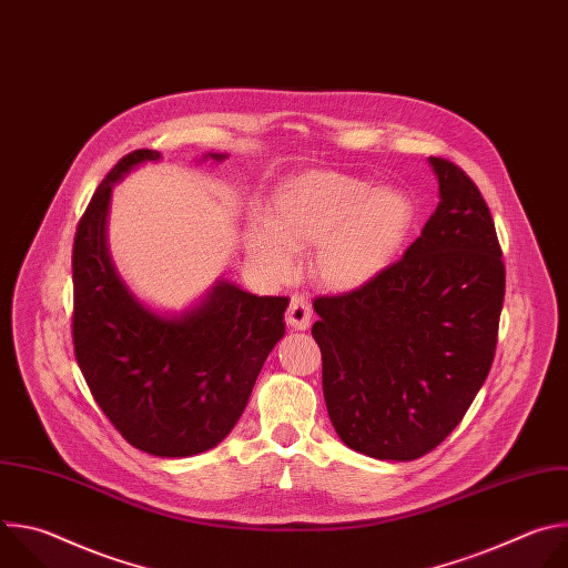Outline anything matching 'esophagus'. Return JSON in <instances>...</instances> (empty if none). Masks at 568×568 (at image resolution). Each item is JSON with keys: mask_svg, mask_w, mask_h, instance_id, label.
Here are the masks:
<instances>
[{"mask_svg": "<svg viewBox=\"0 0 568 568\" xmlns=\"http://www.w3.org/2000/svg\"><path fill=\"white\" fill-rule=\"evenodd\" d=\"M312 318V310H310V301L305 296L294 294L290 298V307L285 312V321L292 331H305L310 326Z\"/></svg>", "mask_w": 568, "mask_h": 568, "instance_id": "obj_1", "label": "esophagus"}]
</instances>
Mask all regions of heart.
I'll return each instance as SVG.
<instances>
[{"label":"heart","instance_id":"b5f03b06","mask_svg":"<svg viewBox=\"0 0 568 568\" xmlns=\"http://www.w3.org/2000/svg\"><path fill=\"white\" fill-rule=\"evenodd\" d=\"M414 224L416 204L404 191L310 171L274 191L265 220L250 222L245 245L252 261L278 278L294 272L296 252L316 247V278L335 292H355L395 263Z\"/></svg>","mask_w":568,"mask_h":568}]
</instances>
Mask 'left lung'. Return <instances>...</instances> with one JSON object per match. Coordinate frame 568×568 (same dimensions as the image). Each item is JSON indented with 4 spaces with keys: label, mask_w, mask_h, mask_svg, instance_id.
Masks as SVG:
<instances>
[{
    "label": "left lung",
    "mask_w": 568,
    "mask_h": 568,
    "mask_svg": "<svg viewBox=\"0 0 568 568\" xmlns=\"http://www.w3.org/2000/svg\"><path fill=\"white\" fill-rule=\"evenodd\" d=\"M440 202L371 285L314 298L323 397L337 436L377 460H416L463 420L490 373L506 270L476 184L429 156Z\"/></svg>",
    "instance_id": "left-lung-1"
}]
</instances>
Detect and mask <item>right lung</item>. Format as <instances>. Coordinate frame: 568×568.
<instances>
[{
  "instance_id": "1",
  "label": "right lung",
  "mask_w": 568,
  "mask_h": 568,
  "mask_svg": "<svg viewBox=\"0 0 568 568\" xmlns=\"http://www.w3.org/2000/svg\"><path fill=\"white\" fill-rule=\"evenodd\" d=\"M159 159L156 150L125 154L78 222L71 335L78 366L119 434L145 454L186 458L213 449L235 427L285 335L290 298L256 296L220 278L195 305L169 314L132 294L108 250L110 197L130 171Z\"/></svg>"
}]
</instances>
